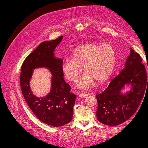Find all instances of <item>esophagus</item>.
Returning <instances> with one entry per match:
<instances>
[{
  "mask_svg": "<svg viewBox=\"0 0 148 148\" xmlns=\"http://www.w3.org/2000/svg\"><path fill=\"white\" fill-rule=\"evenodd\" d=\"M88 96L87 94L86 93H80L79 95V97H81V98H84V97H86Z\"/></svg>",
  "mask_w": 148,
  "mask_h": 148,
  "instance_id": "obj_1",
  "label": "esophagus"
}]
</instances>
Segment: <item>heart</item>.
<instances>
[{"label":"heart","mask_w":148,"mask_h":148,"mask_svg":"<svg viewBox=\"0 0 148 148\" xmlns=\"http://www.w3.org/2000/svg\"><path fill=\"white\" fill-rule=\"evenodd\" d=\"M73 58H65L61 69L67 79L76 82L83 71L85 74L79 80L77 87L82 90L89 88L94 81L102 83L112 75L116 64V53L109 44L90 43L76 48Z\"/></svg>","instance_id":"heart-1"}]
</instances>
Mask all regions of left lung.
<instances>
[{"instance_id": "left-lung-1", "label": "left lung", "mask_w": 148, "mask_h": 148, "mask_svg": "<svg viewBox=\"0 0 148 148\" xmlns=\"http://www.w3.org/2000/svg\"><path fill=\"white\" fill-rule=\"evenodd\" d=\"M142 62L139 53L130 48L125 69L103 92L96 95V114L100 123L117 126L126 122L136 112L148 86L146 69ZM125 85L131 87L130 91L123 94L121 91Z\"/></svg>"}]
</instances>
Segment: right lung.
I'll return each instance as SVG.
<instances>
[{"label":"right lung","mask_w":148,"mask_h":148,"mask_svg":"<svg viewBox=\"0 0 148 148\" xmlns=\"http://www.w3.org/2000/svg\"><path fill=\"white\" fill-rule=\"evenodd\" d=\"M62 39L61 36L40 44L25 60L20 75L21 90L26 103L39 120L53 127L71 122L77 97L70 92L71 87L64 79L61 69L63 60L54 56L55 49ZM38 68H46L53 75L50 91L42 98L35 96L30 87L33 70Z\"/></svg>","instance_id":"obj_1"}]
</instances>
